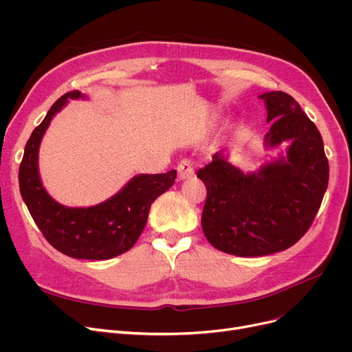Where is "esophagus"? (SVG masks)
I'll use <instances>...</instances> for the list:
<instances>
[{"mask_svg":"<svg viewBox=\"0 0 352 352\" xmlns=\"http://www.w3.org/2000/svg\"><path fill=\"white\" fill-rule=\"evenodd\" d=\"M178 175L181 179H187V178H191L194 175V165H192V161L191 160H182L178 166Z\"/></svg>","mask_w":352,"mask_h":352,"instance_id":"34e87169","label":"esophagus"}]
</instances>
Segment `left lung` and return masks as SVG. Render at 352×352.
<instances>
[{
  "label": "left lung",
  "instance_id": "obj_1",
  "mask_svg": "<svg viewBox=\"0 0 352 352\" xmlns=\"http://www.w3.org/2000/svg\"><path fill=\"white\" fill-rule=\"evenodd\" d=\"M267 109L265 150L287 142L255 173H243L219 150L198 171L207 201L201 226L217 250L238 256H263L294 245L311 227L328 187L322 137L287 92L258 96Z\"/></svg>",
  "mask_w": 352,
  "mask_h": 352
}]
</instances>
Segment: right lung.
I'll use <instances>...</instances> for the list:
<instances>
[{"mask_svg": "<svg viewBox=\"0 0 352 352\" xmlns=\"http://www.w3.org/2000/svg\"><path fill=\"white\" fill-rule=\"evenodd\" d=\"M80 98L88 97L80 91H72L52 104L27 141L18 181L32 219L55 250L77 260L102 261L134 247L146 224L151 204L173 187L177 171L138 174L117 194L97 206L67 207L55 201L44 188L40 177V145L51 120L68 104V100Z\"/></svg>", "mask_w": 352, "mask_h": 352, "instance_id": "obj_1", "label": "right lung"}]
</instances>
